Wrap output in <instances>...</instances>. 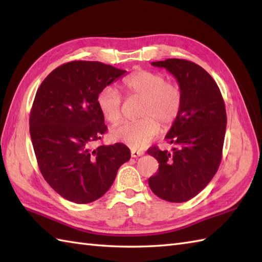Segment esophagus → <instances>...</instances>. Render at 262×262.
Listing matches in <instances>:
<instances>
[{"instance_id": "1", "label": "esophagus", "mask_w": 262, "mask_h": 262, "mask_svg": "<svg viewBox=\"0 0 262 262\" xmlns=\"http://www.w3.org/2000/svg\"><path fill=\"white\" fill-rule=\"evenodd\" d=\"M130 154H132V158H138V157H142L144 152L143 151H137V149H132Z\"/></svg>"}]
</instances>
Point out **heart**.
<instances>
[{
    "instance_id": "heart-1",
    "label": "heart",
    "mask_w": 262,
    "mask_h": 262,
    "mask_svg": "<svg viewBox=\"0 0 262 262\" xmlns=\"http://www.w3.org/2000/svg\"><path fill=\"white\" fill-rule=\"evenodd\" d=\"M122 88L130 96L143 98L140 117L136 121L125 122L111 130L114 141L124 143L134 149L147 146L160 133V124L170 127L179 116L183 96L180 86L166 81L158 72L140 70L122 81ZM97 105L103 118L111 125L121 119V98L114 88L105 86L99 91Z\"/></svg>"
}]
</instances>
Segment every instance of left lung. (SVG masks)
<instances>
[{
  "mask_svg": "<svg viewBox=\"0 0 262 262\" xmlns=\"http://www.w3.org/2000/svg\"><path fill=\"white\" fill-rule=\"evenodd\" d=\"M152 65L174 75L183 101L165 136L174 145L172 152L157 146L147 151L159 162L148 186L161 199L185 203L197 196L219 170L226 130L224 100L213 77L190 60L169 58Z\"/></svg>",
  "mask_w": 262,
  "mask_h": 262,
  "instance_id": "obj_1",
  "label": "left lung"
}]
</instances>
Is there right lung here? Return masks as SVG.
Masks as SVG:
<instances>
[{"mask_svg":"<svg viewBox=\"0 0 262 262\" xmlns=\"http://www.w3.org/2000/svg\"><path fill=\"white\" fill-rule=\"evenodd\" d=\"M125 73L100 62L73 60L55 69L38 88L29 118L33 151L43 179L70 202L102 197L130 159L121 143L93 148L107 132L98 93Z\"/></svg>","mask_w":262,"mask_h":262,"instance_id":"1","label":"right lung"}]
</instances>
